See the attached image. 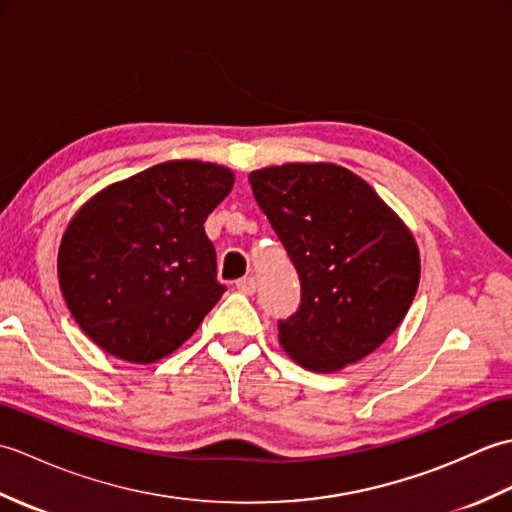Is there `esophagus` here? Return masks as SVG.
<instances>
[{"mask_svg":"<svg viewBox=\"0 0 512 512\" xmlns=\"http://www.w3.org/2000/svg\"><path fill=\"white\" fill-rule=\"evenodd\" d=\"M235 286H237L239 292H242V295H253V292L257 290V279L255 277H244V279H239Z\"/></svg>","mask_w":512,"mask_h":512,"instance_id":"34e87169","label":"esophagus"}]
</instances>
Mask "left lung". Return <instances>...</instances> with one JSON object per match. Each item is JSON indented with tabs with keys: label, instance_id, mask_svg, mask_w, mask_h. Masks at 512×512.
Returning a JSON list of instances; mask_svg holds the SVG:
<instances>
[{
	"label": "left lung",
	"instance_id": "left-lung-1",
	"mask_svg": "<svg viewBox=\"0 0 512 512\" xmlns=\"http://www.w3.org/2000/svg\"><path fill=\"white\" fill-rule=\"evenodd\" d=\"M250 187L301 279V306L279 321L297 365L330 374L383 345L420 284L409 226L369 184L334 162L250 171Z\"/></svg>",
	"mask_w": 512,
	"mask_h": 512
}]
</instances>
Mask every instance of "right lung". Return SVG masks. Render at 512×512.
<instances>
[{"label": "right lung", "instance_id": "add662e5", "mask_svg": "<svg viewBox=\"0 0 512 512\" xmlns=\"http://www.w3.org/2000/svg\"><path fill=\"white\" fill-rule=\"evenodd\" d=\"M233 184L224 165L167 160L107 184L74 213L57 273L88 339L147 365L200 328L226 290L204 222Z\"/></svg>", "mask_w": 512, "mask_h": 512}]
</instances>
